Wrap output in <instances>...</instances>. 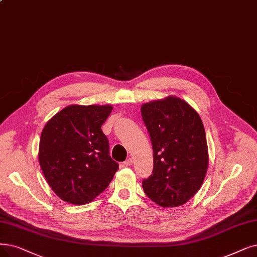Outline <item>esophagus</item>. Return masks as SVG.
Returning <instances> with one entry per match:
<instances>
[{"label":"esophagus","instance_id":"esophagus-1","mask_svg":"<svg viewBox=\"0 0 257 257\" xmlns=\"http://www.w3.org/2000/svg\"><path fill=\"white\" fill-rule=\"evenodd\" d=\"M133 164V159L132 158H127L125 161H124V166L125 167H130Z\"/></svg>","mask_w":257,"mask_h":257}]
</instances>
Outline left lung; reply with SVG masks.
Listing matches in <instances>:
<instances>
[{
	"mask_svg": "<svg viewBox=\"0 0 257 257\" xmlns=\"http://www.w3.org/2000/svg\"><path fill=\"white\" fill-rule=\"evenodd\" d=\"M141 116L154 152L153 174L142 181L143 191L160 207L182 206L199 191L208 171L201 118L187 101L175 96L142 104Z\"/></svg>",
	"mask_w": 257,
	"mask_h": 257,
	"instance_id": "obj_1",
	"label": "left lung"
}]
</instances>
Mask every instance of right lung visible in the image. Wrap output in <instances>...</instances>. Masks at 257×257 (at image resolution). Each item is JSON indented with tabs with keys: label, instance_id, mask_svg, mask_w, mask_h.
Returning a JSON list of instances; mask_svg holds the SVG:
<instances>
[{
	"label": "right lung",
	"instance_id": "obj_1",
	"mask_svg": "<svg viewBox=\"0 0 257 257\" xmlns=\"http://www.w3.org/2000/svg\"><path fill=\"white\" fill-rule=\"evenodd\" d=\"M112 106L71 104L45 124L40 138L39 162L58 197L82 206L103 192L119 169L101 130Z\"/></svg>",
	"mask_w": 257,
	"mask_h": 257
}]
</instances>
